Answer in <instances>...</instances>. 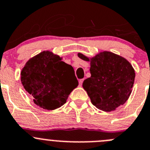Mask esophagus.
Masks as SVG:
<instances>
[{"instance_id":"obj_1","label":"esophagus","mask_w":150,"mask_h":150,"mask_svg":"<svg viewBox=\"0 0 150 150\" xmlns=\"http://www.w3.org/2000/svg\"><path fill=\"white\" fill-rule=\"evenodd\" d=\"M83 81H84V79H81V80H80V81H79V84L81 85V86L82 83H83Z\"/></svg>"}]
</instances>
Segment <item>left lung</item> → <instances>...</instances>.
<instances>
[{
	"label": "left lung",
	"instance_id": "8db88e82",
	"mask_svg": "<svg viewBox=\"0 0 150 150\" xmlns=\"http://www.w3.org/2000/svg\"><path fill=\"white\" fill-rule=\"evenodd\" d=\"M78 56L90 62L91 77L83 81V87L92 104L104 112L114 111L124 104L135 82L132 64L122 56L109 51L100 52L92 58L81 52Z\"/></svg>",
	"mask_w": 150,
	"mask_h": 150
}]
</instances>
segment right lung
I'll return each mask as SVG.
<instances>
[{"mask_svg":"<svg viewBox=\"0 0 150 150\" xmlns=\"http://www.w3.org/2000/svg\"><path fill=\"white\" fill-rule=\"evenodd\" d=\"M25 90L37 106L47 110L59 108L78 86L74 69L62 57L46 50L31 58L21 72Z\"/></svg>","mask_w":150,"mask_h":150,"instance_id":"1","label":"right lung"}]
</instances>
